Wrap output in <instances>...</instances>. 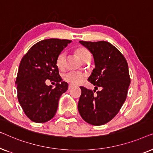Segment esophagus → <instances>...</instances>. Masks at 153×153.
Instances as JSON below:
<instances>
[{"label":"esophagus","mask_w":153,"mask_h":153,"mask_svg":"<svg viewBox=\"0 0 153 153\" xmlns=\"http://www.w3.org/2000/svg\"><path fill=\"white\" fill-rule=\"evenodd\" d=\"M73 87H74V85H73V84H71V83H70V84H69V85H68V89H69V90L72 89Z\"/></svg>","instance_id":"34e87169"}]
</instances>
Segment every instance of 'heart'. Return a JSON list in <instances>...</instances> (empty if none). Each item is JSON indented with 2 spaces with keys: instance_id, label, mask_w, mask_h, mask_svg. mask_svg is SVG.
Listing matches in <instances>:
<instances>
[{
  "instance_id": "obj_1",
  "label": "heart",
  "mask_w": 153,
  "mask_h": 153,
  "mask_svg": "<svg viewBox=\"0 0 153 153\" xmlns=\"http://www.w3.org/2000/svg\"><path fill=\"white\" fill-rule=\"evenodd\" d=\"M75 53L79 58L84 62L88 58H91V53L86 48L83 47H79L75 49ZM65 54L63 52H61L58 54L56 59V65L58 68L62 69L65 65ZM62 78L67 82L71 83L72 84H78L82 81L84 78V74L80 72H68L63 74Z\"/></svg>"
}]
</instances>
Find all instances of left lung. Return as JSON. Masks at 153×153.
I'll use <instances>...</instances> for the list:
<instances>
[{
    "label": "left lung",
    "instance_id": "1",
    "mask_svg": "<svg viewBox=\"0 0 153 153\" xmlns=\"http://www.w3.org/2000/svg\"><path fill=\"white\" fill-rule=\"evenodd\" d=\"M93 53L95 68L88 78L89 82L101 87L95 90L80 87L81 95L78 110L81 118L93 125H104L112 120L127 98L130 83L128 65L119 50L106 41H79Z\"/></svg>",
    "mask_w": 153,
    "mask_h": 153
}]
</instances>
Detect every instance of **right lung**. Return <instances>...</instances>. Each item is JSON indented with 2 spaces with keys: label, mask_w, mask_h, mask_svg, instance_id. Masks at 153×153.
Listing matches in <instances>:
<instances>
[{
  "label": "right lung",
  "mask_w": 153,
  "mask_h": 153,
  "mask_svg": "<svg viewBox=\"0 0 153 153\" xmlns=\"http://www.w3.org/2000/svg\"><path fill=\"white\" fill-rule=\"evenodd\" d=\"M72 40L44 39L31 47L23 56L16 79L19 102L26 116L37 123L53 118L58 100L68 84L62 81L56 65L58 54ZM47 79L56 82V88L47 86Z\"/></svg>",
  "instance_id": "obj_1"
}]
</instances>
